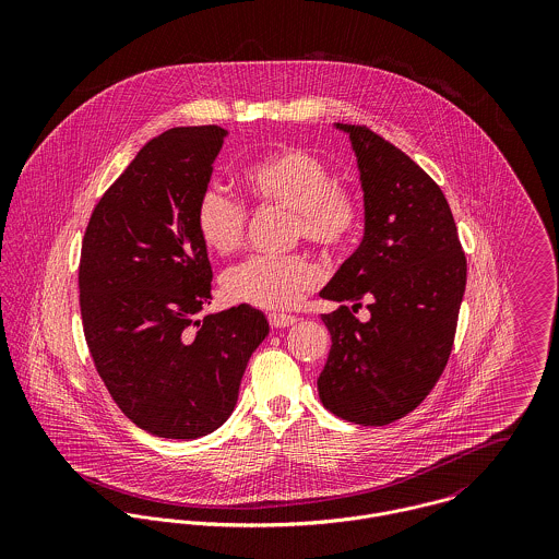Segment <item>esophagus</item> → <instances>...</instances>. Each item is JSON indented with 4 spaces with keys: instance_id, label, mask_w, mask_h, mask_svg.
Wrapping results in <instances>:
<instances>
[{
    "instance_id": "34e87169",
    "label": "esophagus",
    "mask_w": 559,
    "mask_h": 559,
    "mask_svg": "<svg viewBox=\"0 0 559 559\" xmlns=\"http://www.w3.org/2000/svg\"><path fill=\"white\" fill-rule=\"evenodd\" d=\"M269 322L273 329H286V326H293L297 319L295 317H288V314H271Z\"/></svg>"
}]
</instances>
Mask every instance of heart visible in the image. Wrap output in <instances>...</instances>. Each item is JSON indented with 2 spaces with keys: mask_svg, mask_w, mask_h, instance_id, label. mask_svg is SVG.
I'll use <instances>...</instances> for the list:
<instances>
[{
  "mask_svg": "<svg viewBox=\"0 0 559 559\" xmlns=\"http://www.w3.org/2000/svg\"><path fill=\"white\" fill-rule=\"evenodd\" d=\"M245 187L258 202L290 211L295 237L322 249L344 247L361 222L357 193L333 182L329 165L304 148H280L253 160L245 171ZM245 224L247 213L239 200L219 187L202 191L195 228L211 251H235ZM319 280L306 255H251L224 275V293L235 304L280 312L295 308Z\"/></svg>",
  "mask_w": 559,
  "mask_h": 559,
  "instance_id": "heart-1",
  "label": "heart"
}]
</instances>
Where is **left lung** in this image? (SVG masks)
Segmentation results:
<instances>
[{
	"mask_svg": "<svg viewBox=\"0 0 559 559\" xmlns=\"http://www.w3.org/2000/svg\"><path fill=\"white\" fill-rule=\"evenodd\" d=\"M346 133L364 193V239L320 297L331 350L319 396L333 415L385 426L411 413L439 381L454 344L467 260L439 185L366 127ZM361 302L366 323L352 314Z\"/></svg>",
	"mask_w": 559,
	"mask_h": 559,
	"instance_id": "obj_1",
	"label": "left lung"
}]
</instances>
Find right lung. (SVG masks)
<instances>
[{"label": "right lung", "mask_w": 559, "mask_h": 559, "mask_svg": "<svg viewBox=\"0 0 559 559\" xmlns=\"http://www.w3.org/2000/svg\"><path fill=\"white\" fill-rule=\"evenodd\" d=\"M228 131L169 129L96 204L81 247L80 306L94 366L122 413L163 439H198L235 411L266 317L202 314L213 269L195 228Z\"/></svg>", "instance_id": "obj_1"}]
</instances>
